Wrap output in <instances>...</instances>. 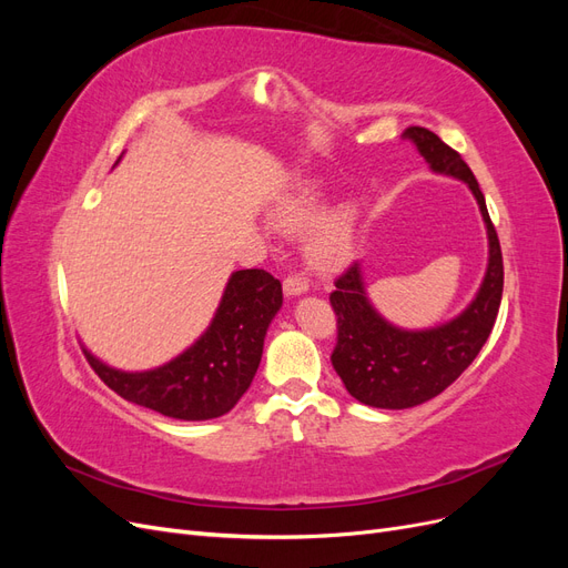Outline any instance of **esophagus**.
I'll return each instance as SVG.
<instances>
[{
	"label": "esophagus",
	"instance_id": "34e87169",
	"mask_svg": "<svg viewBox=\"0 0 568 568\" xmlns=\"http://www.w3.org/2000/svg\"><path fill=\"white\" fill-rule=\"evenodd\" d=\"M311 288V282L307 277H303V272H291L288 277L284 280V294L286 296H301L305 291Z\"/></svg>",
	"mask_w": 568,
	"mask_h": 568
}]
</instances>
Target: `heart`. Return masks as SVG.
Wrapping results in <instances>:
<instances>
[{
  "instance_id": "1",
  "label": "heart",
  "mask_w": 568,
  "mask_h": 568,
  "mask_svg": "<svg viewBox=\"0 0 568 568\" xmlns=\"http://www.w3.org/2000/svg\"><path fill=\"white\" fill-rule=\"evenodd\" d=\"M324 199L315 182H301L277 205V222L286 230H301L322 211ZM357 211L353 205H338L336 211L320 217L307 234V257L320 270L346 265L355 251Z\"/></svg>"
}]
</instances>
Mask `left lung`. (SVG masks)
I'll return each mask as SVG.
<instances>
[{
	"instance_id": "left-lung-1",
	"label": "left lung",
	"mask_w": 568,
	"mask_h": 568,
	"mask_svg": "<svg viewBox=\"0 0 568 568\" xmlns=\"http://www.w3.org/2000/svg\"><path fill=\"white\" fill-rule=\"evenodd\" d=\"M403 136L417 146L434 173L467 182L471 189L488 230V270L467 311L422 332L400 329L374 311L359 263L334 282L329 301L338 336L332 365L355 400L382 409H405L436 398L474 363L493 332L505 284L500 239L469 165L432 130L412 125Z\"/></svg>"
}]
</instances>
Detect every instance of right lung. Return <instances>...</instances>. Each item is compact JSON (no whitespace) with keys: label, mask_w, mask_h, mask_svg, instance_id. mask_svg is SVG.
Instances as JSON below:
<instances>
[{"label":"right lung","mask_w":568,"mask_h":568,"mask_svg":"<svg viewBox=\"0 0 568 568\" xmlns=\"http://www.w3.org/2000/svg\"><path fill=\"white\" fill-rule=\"evenodd\" d=\"M280 307V280L265 270H239L230 277L209 329L163 367L120 372L88 348L82 351L99 379L120 398L173 419H215L227 415L248 390L261 365L267 326Z\"/></svg>","instance_id":"1"}]
</instances>
